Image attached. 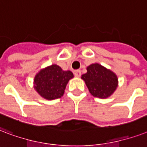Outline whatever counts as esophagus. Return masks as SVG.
<instances>
[{"mask_svg":"<svg viewBox=\"0 0 147 147\" xmlns=\"http://www.w3.org/2000/svg\"><path fill=\"white\" fill-rule=\"evenodd\" d=\"M74 76L76 77H80L81 76V71H80V70H77V71H75Z\"/></svg>","mask_w":147,"mask_h":147,"instance_id":"esophagus-1","label":"esophagus"}]
</instances>
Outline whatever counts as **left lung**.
I'll return each mask as SVG.
<instances>
[{"label": "left lung", "mask_w": 147, "mask_h": 147, "mask_svg": "<svg viewBox=\"0 0 147 147\" xmlns=\"http://www.w3.org/2000/svg\"><path fill=\"white\" fill-rule=\"evenodd\" d=\"M87 72L81 76L90 93L95 97L108 98L118 86V77L114 72L100 63H92L86 67Z\"/></svg>", "instance_id": "obj_1"}]
</instances>
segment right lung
Listing matches in <instances>:
<instances>
[{
    "label": "right lung",
    "mask_w": 147,
    "mask_h": 147,
    "mask_svg": "<svg viewBox=\"0 0 147 147\" xmlns=\"http://www.w3.org/2000/svg\"><path fill=\"white\" fill-rule=\"evenodd\" d=\"M74 77L70 70H63L57 64L41 69L35 75L34 88L45 100L61 98L64 94L67 84Z\"/></svg>",
    "instance_id": "right-lung-1"
}]
</instances>
